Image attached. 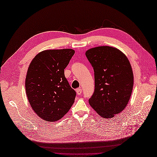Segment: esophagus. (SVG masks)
<instances>
[{
  "mask_svg": "<svg viewBox=\"0 0 157 157\" xmlns=\"http://www.w3.org/2000/svg\"><path fill=\"white\" fill-rule=\"evenodd\" d=\"M76 92H77V94L80 95L82 92V90L81 88H78L76 90Z\"/></svg>",
  "mask_w": 157,
  "mask_h": 157,
  "instance_id": "esophagus-1",
  "label": "esophagus"
}]
</instances>
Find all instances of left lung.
Returning a JSON list of instances; mask_svg holds the SVG:
<instances>
[{
	"label": "left lung",
	"mask_w": 157,
	"mask_h": 157,
	"mask_svg": "<svg viewBox=\"0 0 157 157\" xmlns=\"http://www.w3.org/2000/svg\"><path fill=\"white\" fill-rule=\"evenodd\" d=\"M86 56L94 71L95 89L89 104L103 118L114 117L123 111L131 97L134 74L124 53L115 47L92 48Z\"/></svg>",
	"instance_id": "obj_1"
}]
</instances>
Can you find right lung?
Returning a JSON list of instances; mask_svg holds the SVG:
<instances>
[{"instance_id": "add662e5", "label": "right lung", "mask_w": 157, "mask_h": 157, "mask_svg": "<svg viewBox=\"0 0 157 157\" xmlns=\"http://www.w3.org/2000/svg\"><path fill=\"white\" fill-rule=\"evenodd\" d=\"M75 51L71 48L40 52L29 65L25 92L34 111L43 120L55 122L67 113L76 93L64 74Z\"/></svg>"}]
</instances>
